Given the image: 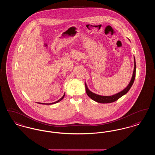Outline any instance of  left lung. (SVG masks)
I'll return each mask as SVG.
<instances>
[{
  "label": "left lung",
  "instance_id": "obj_1",
  "mask_svg": "<svg viewBox=\"0 0 155 155\" xmlns=\"http://www.w3.org/2000/svg\"><path fill=\"white\" fill-rule=\"evenodd\" d=\"M135 72H136V63H135V58H134V68L133 77H132L131 80L130 81V82L129 83L128 85L124 90H123L122 91L120 92L118 94H115V95H112V96H101V95H96L95 94H94V93L92 92L91 91H90L89 90L86 84H85L87 94L88 95V96L91 99H92V100L96 101V102H98V103H109L114 102L117 101L118 99L120 98L121 96H123L124 95L126 94L128 92V91L130 90V89L131 88V87H132L133 83L134 82V80H135Z\"/></svg>",
  "mask_w": 155,
  "mask_h": 155
}]
</instances>
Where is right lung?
Listing matches in <instances>:
<instances>
[{"label": "right lung", "mask_w": 155, "mask_h": 155, "mask_svg": "<svg viewBox=\"0 0 155 155\" xmlns=\"http://www.w3.org/2000/svg\"><path fill=\"white\" fill-rule=\"evenodd\" d=\"M64 95H65V94H64V95L63 96V97H61V98H60V99H59V101H56V102H53V103H47V104H54V103H58V102H60V101H61L63 98H64ZM40 103V104H46V103Z\"/></svg>", "instance_id": "1"}]
</instances>
